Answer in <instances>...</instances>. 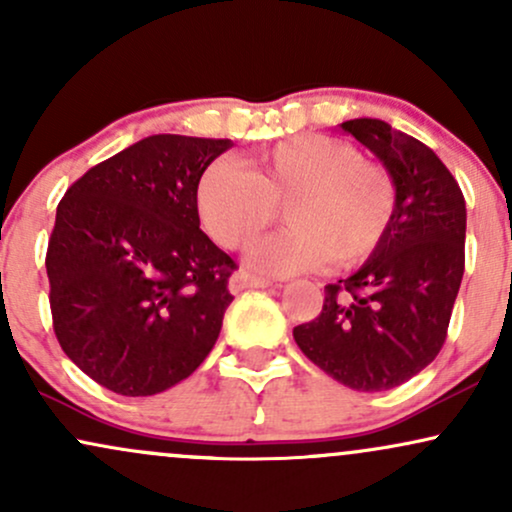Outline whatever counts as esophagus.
<instances>
[{"label": "esophagus", "mask_w": 512, "mask_h": 512, "mask_svg": "<svg viewBox=\"0 0 512 512\" xmlns=\"http://www.w3.org/2000/svg\"><path fill=\"white\" fill-rule=\"evenodd\" d=\"M273 282L266 280V277H258L246 273V270H237L235 275L230 277V292H242V289H251V287H270Z\"/></svg>", "instance_id": "esophagus-1"}]
</instances>
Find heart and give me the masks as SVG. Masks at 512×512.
Masks as SVG:
<instances>
[{"mask_svg":"<svg viewBox=\"0 0 512 512\" xmlns=\"http://www.w3.org/2000/svg\"><path fill=\"white\" fill-rule=\"evenodd\" d=\"M287 227L251 251L256 268L275 275L306 273L332 256L353 268L377 254L389 235L396 189L377 163L325 135H294L246 159L213 161L197 185V211L208 235L225 249H244L277 218Z\"/></svg>","mask_w":512,"mask_h":512,"instance_id":"heart-1","label":"heart"}]
</instances>
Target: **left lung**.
<instances>
[{"instance_id": "left-lung-1", "label": "left lung", "mask_w": 512, "mask_h": 512, "mask_svg": "<svg viewBox=\"0 0 512 512\" xmlns=\"http://www.w3.org/2000/svg\"><path fill=\"white\" fill-rule=\"evenodd\" d=\"M342 130L387 168L394 220L375 256L325 287L323 311L294 327V342L344 387L387 391L427 368L446 342L465 270V199L415 137L377 118H353Z\"/></svg>"}]
</instances>
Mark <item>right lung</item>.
Listing matches in <instances>:
<instances>
[{"instance_id":"add662e5","label":"right lung","mask_w":512,"mask_h":512,"mask_svg":"<svg viewBox=\"0 0 512 512\" xmlns=\"http://www.w3.org/2000/svg\"><path fill=\"white\" fill-rule=\"evenodd\" d=\"M230 140L151 135L75 180L47 246L63 353L102 387L151 396L216 344L237 263L199 230L197 185Z\"/></svg>"}]
</instances>
